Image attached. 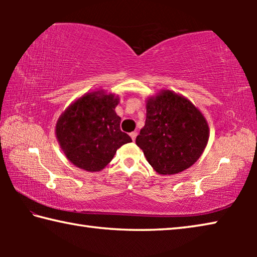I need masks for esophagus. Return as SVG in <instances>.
<instances>
[{"mask_svg":"<svg viewBox=\"0 0 257 257\" xmlns=\"http://www.w3.org/2000/svg\"><path fill=\"white\" fill-rule=\"evenodd\" d=\"M130 137H132V139L133 141H135V139H136V137H137V133H130Z\"/></svg>","mask_w":257,"mask_h":257,"instance_id":"34e87169","label":"esophagus"}]
</instances>
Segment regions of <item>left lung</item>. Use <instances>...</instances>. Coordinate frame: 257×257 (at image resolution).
Masks as SVG:
<instances>
[{
	"instance_id": "8db88e82",
	"label": "left lung",
	"mask_w": 257,
	"mask_h": 257,
	"mask_svg": "<svg viewBox=\"0 0 257 257\" xmlns=\"http://www.w3.org/2000/svg\"><path fill=\"white\" fill-rule=\"evenodd\" d=\"M207 141L206 120L187 98L162 90L147 101L145 125L136 144L160 175L179 173L191 167Z\"/></svg>"
}]
</instances>
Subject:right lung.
Wrapping results in <instances>:
<instances>
[{"instance_id":"obj_1","label":"right lung","mask_w":257,"mask_h":257,"mask_svg":"<svg viewBox=\"0 0 257 257\" xmlns=\"http://www.w3.org/2000/svg\"><path fill=\"white\" fill-rule=\"evenodd\" d=\"M119 98L103 90L84 95L71 104L56 122V138L68 160L86 171L102 170L116 150L132 142L120 129L114 111Z\"/></svg>"}]
</instances>
